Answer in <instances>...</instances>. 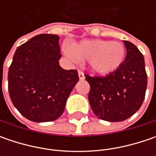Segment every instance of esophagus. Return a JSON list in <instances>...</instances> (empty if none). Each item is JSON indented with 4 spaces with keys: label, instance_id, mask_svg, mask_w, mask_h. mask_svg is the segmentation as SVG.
<instances>
[{
    "label": "esophagus",
    "instance_id": "1",
    "mask_svg": "<svg viewBox=\"0 0 156 156\" xmlns=\"http://www.w3.org/2000/svg\"><path fill=\"white\" fill-rule=\"evenodd\" d=\"M78 75H79V79L80 80H84L85 79V75H84V74L81 72V71H78Z\"/></svg>",
    "mask_w": 156,
    "mask_h": 156
}]
</instances>
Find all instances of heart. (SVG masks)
<instances>
[{"label":"heart","instance_id":"b5f03b06","mask_svg":"<svg viewBox=\"0 0 156 156\" xmlns=\"http://www.w3.org/2000/svg\"><path fill=\"white\" fill-rule=\"evenodd\" d=\"M66 55L73 61H87L91 71L98 75H109L121 67L126 55L125 47L120 41L83 40L64 48Z\"/></svg>","mask_w":156,"mask_h":156}]
</instances>
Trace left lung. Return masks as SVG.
<instances>
[{
	"label": "left lung",
	"mask_w": 156,
	"mask_h": 156,
	"mask_svg": "<svg viewBox=\"0 0 156 156\" xmlns=\"http://www.w3.org/2000/svg\"><path fill=\"white\" fill-rule=\"evenodd\" d=\"M123 42L127 55L119 69L102 77L85 75L94 114L111 122H122L139 110L147 89L144 57L133 43Z\"/></svg>",
	"instance_id": "8db88e82"
}]
</instances>
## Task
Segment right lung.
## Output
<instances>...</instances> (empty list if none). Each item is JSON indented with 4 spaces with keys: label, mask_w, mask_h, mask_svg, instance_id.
I'll list each match as a JSON object with an SVG mask.
<instances>
[{
    "label": "right lung",
    "mask_w": 156,
    "mask_h": 156,
    "mask_svg": "<svg viewBox=\"0 0 156 156\" xmlns=\"http://www.w3.org/2000/svg\"><path fill=\"white\" fill-rule=\"evenodd\" d=\"M56 34H41L17 48L9 69L10 99L16 109L35 122H52L62 115L79 81L77 70L63 69Z\"/></svg>",
    "instance_id": "1"
}]
</instances>
